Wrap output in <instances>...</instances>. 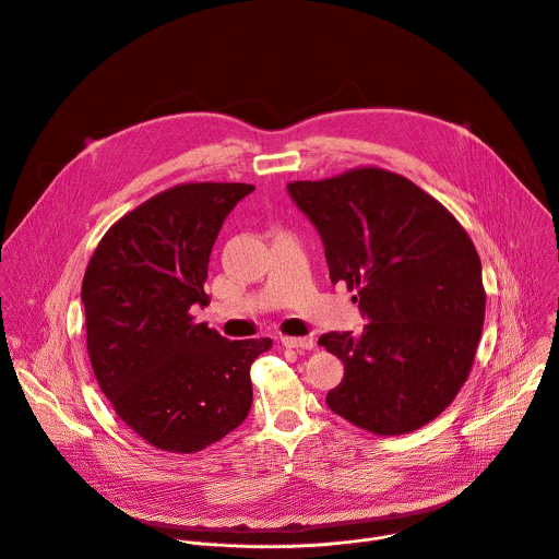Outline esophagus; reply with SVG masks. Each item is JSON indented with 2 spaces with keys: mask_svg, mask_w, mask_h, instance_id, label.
<instances>
[{
  "mask_svg": "<svg viewBox=\"0 0 559 559\" xmlns=\"http://www.w3.org/2000/svg\"><path fill=\"white\" fill-rule=\"evenodd\" d=\"M282 345L286 349H299V352H310L314 347L312 338H295V336H284Z\"/></svg>",
  "mask_w": 559,
  "mask_h": 559,
  "instance_id": "1",
  "label": "esophagus"
}]
</instances>
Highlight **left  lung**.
Returning <instances> with one entry per match:
<instances>
[{"label":"left lung","instance_id":"1","mask_svg":"<svg viewBox=\"0 0 559 559\" xmlns=\"http://www.w3.org/2000/svg\"><path fill=\"white\" fill-rule=\"evenodd\" d=\"M288 192L323 238L332 284L358 290L371 321L356 336L319 338L345 365L330 409L374 436L431 423L468 379L484 328L471 236L438 199L379 167L290 182Z\"/></svg>","mask_w":559,"mask_h":559}]
</instances>
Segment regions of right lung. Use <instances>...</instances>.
Returning <instances> with one entry per match:
<instances>
[{"label": "right lung", "instance_id": "add662e5", "mask_svg": "<svg viewBox=\"0 0 559 559\" xmlns=\"http://www.w3.org/2000/svg\"><path fill=\"white\" fill-rule=\"evenodd\" d=\"M238 182H187L123 214L88 260L86 349L117 416L147 444L197 453L249 414V369L271 338L225 341L190 308L205 306L207 262Z\"/></svg>", "mask_w": 559, "mask_h": 559}]
</instances>
